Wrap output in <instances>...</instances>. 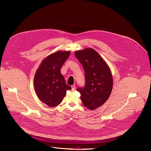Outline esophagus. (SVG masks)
<instances>
[{"mask_svg":"<svg viewBox=\"0 0 151 151\" xmlns=\"http://www.w3.org/2000/svg\"><path fill=\"white\" fill-rule=\"evenodd\" d=\"M71 87H72V91H75V89H76V86L75 85H72Z\"/></svg>","mask_w":151,"mask_h":151,"instance_id":"1","label":"esophagus"}]
</instances>
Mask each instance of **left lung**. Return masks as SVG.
I'll use <instances>...</instances> for the list:
<instances>
[{
  "mask_svg": "<svg viewBox=\"0 0 151 151\" xmlns=\"http://www.w3.org/2000/svg\"><path fill=\"white\" fill-rule=\"evenodd\" d=\"M85 74V86L78 88L83 105L95 110L109 98L113 88V77L107 63L93 49L89 47L75 52Z\"/></svg>",
  "mask_w": 151,
  "mask_h": 151,
  "instance_id": "8db88e82",
  "label": "left lung"
}]
</instances>
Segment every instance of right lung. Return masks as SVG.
<instances>
[{
  "instance_id": "1",
  "label": "right lung",
  "mask_w": 151,
  "mask_h": 151,
  "mask_svg": "<svg viewBox=\"0 0 151 151\" xmlns=\"http://www.w3.org/2000/svg\"><path fill=\"white\" fill-rule=\"evenodd\" d=\"M70 51L58 50L46 56L37 68L34 77V88L39 99L49 107L59 105L72 88L66 85L60 69Z\"/></svg>"
}]
</instances>
